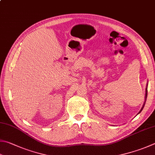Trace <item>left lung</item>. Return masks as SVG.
<instances>
[{
  "label": "left lung",
  "instance_id": "8db88e82",
  "mask_svg": "<svg viewBox=\"0 0 155 155\" xmlns=\"http://www.w3.org/2000/svg\"><path fill=\"white\" fill-rule=\"evenodd\" d=\"M147 87H148V84H147V87H146V93H145V101H144V104H143V106H142V109H140V111L138 112V114H139L140 113L142 110V109H143V108H144V104H145V103H146V101H147ZM138 114H137V115H138Z\"/></svg>",
  "mask_w": 155,
  "mask_h": 155
}]
</instances>
